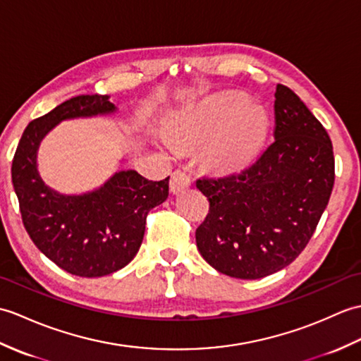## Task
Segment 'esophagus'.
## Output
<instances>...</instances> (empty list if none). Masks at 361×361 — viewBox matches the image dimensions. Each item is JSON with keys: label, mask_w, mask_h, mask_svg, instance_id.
I'll return each mask as SVG.
<instances>
[{"label": "esophagus", "mask_w": 361, "mask_h": 361, "mask_svg": "<svg viewBox=\"0 0 361 361\" xmlns=\"http://www.w3.org/2000/svg\"><path fill=\"white\" fill-rule=\"evenodd\" d=\"M191 185V179L187 173H183L180 170L174 171L171 174V179H170V191L173 195H179L182 193L183 190H187Z\"/></svg>", "instance_id": "1"}]
</instances>
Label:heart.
Instances as JSON below:
<instances>
[{
	"instance_id": "b5f03b06",
	"label": "heart",
	"mask_w": 361,
	"mask_h": 361,
	"mask_svg": "<svg viewBox=\"0 0 361 361\" xmlns=\"http://www.w3.org/2000/svg\"><path fill=\"white\" fill-rule=\"evenodd\" d=\"M244 92H219L180 113L166 125L174 147L205 143L204 157L216 170H238L258 151L267 128V114Z\"/></svg>"
}]
</instances>
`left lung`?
<instances>
[{
    "label": "left lung",
    "mask_w": 361,
    "mask_h": 361,
    "mask_svg": "<svg viewBox=\"0 0 361 361\" xmlns=\"http://www.w3.org/2000/svg\"><path fill=\"white\" fill-rule=\"evenodd\" d=\"M275 140L243 171L202 178L210 212L196 230L213 269L258 279L284 269L314 235L335 180L332 142L292 90L275 92Z\"/></svg>",
    "instance_id": "left-lung-1"
}]
</instances>
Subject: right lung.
<instances>
[{"instance_id": "obj_1", "label": "right lung", "mask_w": 361, "mask_h": 361, "mask_svg": "<svg viewBox=\"0 0 361 361\" xmlns=\"http://www.w3.org/2000/svg\"><path fill=\"white\" fill-rule=\"evenodd\" d=\"M109 95H78L32 120L12 162V183L24 228L37 248L68 274L105 276L139 252L147 214L168 197V179L148 180L134 170L116 171L102 187L63 195L38 173L39 143L63 120L114 114Z\"/></svg>"}]
</instances>
